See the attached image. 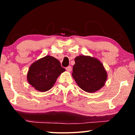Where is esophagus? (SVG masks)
Wrapping results in <instances>:
<instances>
[{
	"instance_id": "1",
	"label": "esophagus",
	"mask_w": 135,
	"mask_h": 135,
	"mask_svg": "<svg viewBox=\"0 0 135 135\" xmlns=\"http://www.w3.org/2000/svg\"><path fill=\"white\" fill-rule=\"evenodd\" d=\"M66 70H67L68 72L71 71V66H68V67H66Z\"/></svg>"
}]
</instances>
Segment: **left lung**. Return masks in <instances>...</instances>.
<instances>
[{
	"mask_svg": "<svg viewBox=\"0 0 135 135\" xmlns=\"http://www.w3.org/2000/svg\"><path fill=\"white\" fill-rule=\"evenodd\" d=\"M72 76L82 90L93 93L100 89L107 80V73L96 58L80 55L75 58Z\"/></svg>",
	"mask_w": 135,
	"mask_h": 135,
	"instance_id": "obj_1",
	"label": "left lung"
}]
</instances>
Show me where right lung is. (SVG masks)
I'll use <instances>...</instances> for the list:
<instances>
[{
	"label": "right lung",
	"instance_id": "obj_1",
	"mask_svg": "<svg viewBox=\"0 0 135 135\" xmlns=\"http://www.w3.org/2000/svg\"><path fill=\"white\" fill-rule=\"evenodd\" d=\"M65 71L58 59L47 55L30 65L27 73V81L36 90L46 92L53 87L58 76Z\"/></svg>",
	"mask_w": 135,
	"mask_h": 135
}]
</instances>
